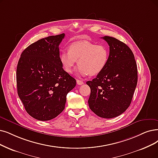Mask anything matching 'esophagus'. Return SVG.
Instances as JSON below:
<instances>
[{"instance_id": "obj_1", "label": "esophagus", "mask_w": 158, "mask_h": 158, "mask_svg": "<svg viewBox=\"0 0 158 158\" xmlns=\"http://www.w3.org/2000/svg\"><path fill=\"white\" fill-rule=\"evenodd\" d=\"M77 83L78 85H82L84 84V81H81V80H77Z\"/></svg>"}]
</instances>
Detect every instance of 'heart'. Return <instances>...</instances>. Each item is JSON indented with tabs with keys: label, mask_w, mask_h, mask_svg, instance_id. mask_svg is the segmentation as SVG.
Listing matches in <instances>:
<instances>
[{
	"label": "heart",
	"mask_w": 158,
	"mask_h": 158,
	"mask_svg": "<svg viewBox=\"0 0 158 158\" xmlns=\"http://www.w3.org/2000/svg\"><path fill=\"white\" fill-rule=\"evenodd\" d=\"M110 57L108 48L103 45L82 40L75 41L68 47V52L60 54V60L64 71L71 73L78 61V74L97 76L102 73L108 65Z\"/></svg>",
	"instance_id": "b5f03b06"
}]
</instances>
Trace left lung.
Wrapping results in <instances>:
<instances>
[{
	"label": "left lung",
	"mask_w": 158,
	"mask_h": 158,
	"mask_svg": "<svg viewBox=\"0 0 158 158\" xmlns=\"http://www.w3.org/2000/svg\"><path fill=\"white\" fill-rule=\"evenodd\" d=\"M110 46V57L104 70L87 81L91 94L89 108L98 117H116L130 106L137 83V68L131 50L114 37H102Z\"/></svg>",
	"instance_id": "8db88e82"
}]
</instances>
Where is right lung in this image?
Returning <instances> with one entry per match:
<instances>
[{
  "instance_id": "obj_1",
  "label": "right lung",
  "mask_w": 158,
  "mask_h": 158,
  "mask_svg": "<svg viewBox=\"0 0 158 158\" xmlns=\"http://www.w3.org/2000/svg\"><path fill=\"white\" fill-rule=\"evenodd\" d=\"M65 34L48 36L23 50L16 73L17 93L25 110L39 121H49L65 109L67 93L77 81L60 60L59 45Z\"/></svg>"
}]
</instances>
